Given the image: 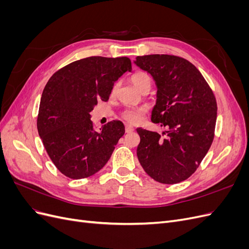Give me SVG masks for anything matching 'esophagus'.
Instances as JSON below:
<instances>
[{"label": "esophagus", "mask_w": 249, "mask_h": 249, "mask_svg": "<svg viewBox=\"0 0 249 249\" xmlns=\"http://www.w3.org/2000/svg\"><path fill=\"white\" fill-rule=\"evenodd\" d=\"M134 131V126L131 124H125V132L126 133H131Z\"/></svg>", "instance_id": "1"}]
</instances>
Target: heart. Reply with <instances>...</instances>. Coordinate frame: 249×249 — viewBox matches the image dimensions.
<instances>
[{
  "label": "heart",
  "instance_id": "heart-1",
  "mask_svg": "<svg viewBox=\"0 0 249 249\" xmlns=\"http://www.w3.org/2000/svg\"><path fill=\"white\" fill-rule=\"evenodd\" d=\"M131 82L133 83V85L139 90V91H144V90H148L150 88V85H152V78H150V76L146 71H139L132 74ZM117 87H118L117 83H115V84L112 86V89H111L112 96L115 95L117 91ZM145 112L146 110L143 107L126 109L123 112V117L126 119L127 122L135 124L139 122V120L142 118V116L145 114Z\"/></svg>",
  "mask_w": 249,
  "mask_h": 249
}]
</instances>
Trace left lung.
Returning a JSON list of instances; mask_svg holds the SVG:
<instances>
[{"label":"left lung","mask_w":249,"mask_h":249,"mask_svg":"<svg viewBox=\"0 0 249 249\" xmlns=\"http://www.w3.org/2000/svg\"><path fill=\"white\" fill-rule=\"evenodd\" d=\"M135 64L152 74L156 82L152 122L165 127L162 134L138 127V160L157 182H183L198 168L213 142L215 95L200 71L182 57L138 56Z\"/></svg>","instance_id":"obj_1"}]
</instances>
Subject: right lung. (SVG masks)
<instances>
[{
	"instance_id": "1",
	"label": "right lung",
	"mask_w": 249,
	"mask_h": 249,
	"mask_svg": "<svg viewBox=\"0 0 249 249\" xmlns=\"http://www.w3.org/2000/svg\"><path fill=\"white\" fill-rule=\"evenodd\" d=\"M132 71L127 57L92 56L57 71L44 87L37 130L52 162L67 178H85L108 162L124 125L112 120L95 130L90 112L107 102L112 86Z\"/></svg>"
}]
</instances>
